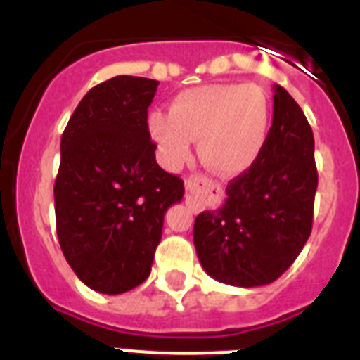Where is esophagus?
I'll use <instances>...</instances> for the list:
<instances>
[{"label": "esophagus", "instance_id": "34e87169", "mask_svg": "<svg viewBox=\"0 0 360 360\" xmlns=\"http://www.w3.org/2000/svg\"><path fill=\"white\" fill-rule=\"evenodd\" d=\"M186 186L189 191L186 195L187 205L193 209V212H200L202 211V198L200 196L209 195L214 189V186L207 176H202V174H193V176L187 178Z\"/></svg>", "mask_w": 360, "mask_h": 360}]
</instances>
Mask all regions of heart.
<instances>
[{
  "label": "heart",
  "mask_w": 360,
  "mask_h": 360,
  "mask_svg": "<svg viewBox=\"0 0 360 360\" xmlns=\"http://www.w3.org/2000/svg\"><path fill=\"white\" fill-rule=\"evenodd\" d=\"M270 101L256 84H203L174 97L169 115L151 113L148 128L169 165L189 158L191 144L207 169L231 178L249 171L270 129Z\"/></svg>",
  "instance_id": "b5f03b06"
}]
</instances>
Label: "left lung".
<instances>
[{
	"mask_svg": "<svg viewBox=\"0 0 360 360\" xmlns=\"http://www.w3.org/2000/svg\"><path fill=\"white\" fill-rule=\"evenodd\" d=\"M316 189L314 133L292 95L276 84L259 158L229 182L221 207L196 216L193 240L203 270L232 287L276 281L310 236Z\"/></svg>",
	"mask_w": 360,
	"mask_h": 360,
	"instance_id": "1",
	"label": "left lung"
}]
</instances>
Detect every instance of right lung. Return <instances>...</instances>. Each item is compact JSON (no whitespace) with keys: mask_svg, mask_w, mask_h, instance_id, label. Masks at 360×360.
<instances>
[{"mask_svg":"<svg viewBox=\"0 0 360 360\" xmlns=\"http://www.w3.org/2000/svg\"><path fill=\"white\" fill-rule=\"evenodd\" d=\"M158 81L117 75L94 86L61 136L53 186L59 245L77 278L101 294H124L151 272L165 211L184 180L155 158L148 108Z\"/></svg>","mask_w":360,"mask_h":360,"instance_id":"1","label":"right lung"}]
</instances>
